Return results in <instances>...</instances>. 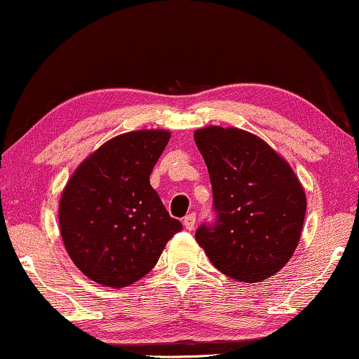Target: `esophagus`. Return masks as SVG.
I'll return each mask as SVG.
<instances>
[{
	"label": "esophagus",
	"instance_id": "1",
	"mask_svg": "<svg viewBox=\"0 0 359 359\" xmlns=\"http://www.w3.org/2000/svg\"><path fill=\"white\" fill-rule=\"evenodd\" d=\"M194 224H196V214L191 212V214H188V216H186L184 219H183V226H184L188 231H193V229H194Z\"/></svg>",
	"mask_w": 359,
	"mask_h": 359
}]
</instances>
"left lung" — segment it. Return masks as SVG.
<instances>
[{
    "label": "left lung",
    "instance_id": "left-lung-1",
    "mask_svg": "<svg viewBox=\"0 0 359 359\" xmlns=\"http://www.w3.org/2000/svg\"><path fill=\"white\" fill-rule=\"evenodd\" d=\"M212 184L214 224L196 231L217 271L255 283L280 271L295 252L306 198L290 165L262 138L239 128L194 132Z\"/></svg>",
    "mask_w": 359,
    "mask_h": 359
}]
</instances>
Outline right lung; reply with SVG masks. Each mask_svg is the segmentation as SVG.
<instances>
[{
	"instance_id": "right-lung-1",
	"label": "right lung",
	"mask_w": 359,
	"mask_h": 359,
	"mask_svg": "<svg viewBox=\"0 0 359 359\" xmlns=\"http://www.w3.org/2000/svg\"><path fill=\"white\" fill-rule=\"evenodd\" d=\"M166 130H137L109 140L67 181L59 227L83 276L122 288L155 267L166 242L183 229L150 184L170 142Z\"/></svg>"
}]
</instances>
